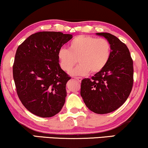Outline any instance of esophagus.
I'll list each match as a JSON object with an SVG mask.
<instances>
[{
    "mask_svg": "<svg viewBox=\"0 0 148 148\" xmlns=\"http://www.w3.org/2000/svg\"><path fill=\"white\" fill-rule=\"evenodd\" d=\"M75 79L77 80L79 82H81V81L82 80V77H75Z\"/></svg>",
    "mask_w": 148,
    "mask_h": 148,
    "instance_id": "esophagus-1",
    "label": "esophagus"
}]
</instances>
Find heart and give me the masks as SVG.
Returning a JSON list of instances; mask_svg holds the SVG:
<instances>
[{"mask_svg":"<svg viewBox=\"0 0 148 148\" xmlns=\"http://www.w3.org/2000/svg\"><path fill=\"white\" fill-rule=\"evenodd\" d=\"M111 46L104 38L80 35L76 36L68 45V49L61 48L58 52L60 66L64 71L69 72L75 65L71 74L74 75H85L91 72H100L109 61Z\"/></svg>","mask_w":148,"mask_h":148,"instance_id":"obj_1","label":"heart"}]
</instances>
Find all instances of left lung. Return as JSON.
Returning <instances> with one entry per match:
<instances>
[{"label":"left lung","mask_w":148,"mask_h":148,"mask_svg":"<svg viewBox=\"0 0 148 148\" xmlns=\"http://www.w3.org/2000/svg\"><path fill=\"white\" fill-rule=\"evenodd\" d=\"M110 44L106 66L91 79L82 81L81 96L86 106L97 114H107L124 104L133 85V62L126 46L112 34L97 33Z\"/></svg>","instance_id":"8db88e82"}]
</instances>
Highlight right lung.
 Here are the masks:
<instances>
[{
    "label": "right lung",
    "mask_w": 148,
    "mask_h": 148,
    "mask_svg": "<svg viewBox=\"0 0 148 148\" xmlns=\"http://www.w3.org/2000/svg\"><path fill=\"white\" fill-rule=\"evenodd\" d=\"M72 37L40 32L18 46L13 66L16 91L23 106L36 116H53L64 106L71 77L60 68L58 52Z\"/></svg>",
    "instance_id": "right-lung-1"
}]
</instances>
